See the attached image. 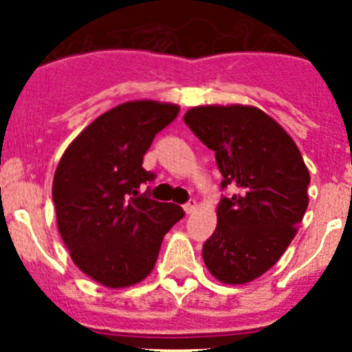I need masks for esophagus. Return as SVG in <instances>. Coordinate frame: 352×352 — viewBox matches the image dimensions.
Instances as JSON below:
<instances>
[{
	"label": "esophagus",
	"instance_id": "34e87169",
	"mask_svg": "<svg viewBox=\"0 0 352 352\" xmlns=\"http://www.w3.org/2000/svg\"><path fill=\"white\" fill-rule=\"evenodd\" d=\"M183 210H185L186 214L194 213V211L197 210V201H195V199H190V201H188V203H186L185 206H183Z\"/></svg>",
	"mask_w": 352,
	"mask_h": 352
}]
</instances>
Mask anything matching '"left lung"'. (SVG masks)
<instances>
[{"mask_svg":"<svg viewBox=\"0 0 352 352\" xmlns=\"http://www.w3.org/2000/svg\"><path fill=\"white\" fill-rule=\"evenodd\" d=\"M183 120L213 149L222 188L232 190L217 206L204 264L223 284L256 280L287 250L309 206L303 157L291 135L252 105H199Z\"/></svg>","mask_w":352,"mask_h":352,"instance_id":"left-lung-1","label":"left lung"}]
</instances>
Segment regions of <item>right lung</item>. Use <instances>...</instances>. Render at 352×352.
<instances>
[{
    "instance_id": "right-lung-1",
    "label": "right lung",
    "mask_w": 352,
    "mask_h": 352,
    "mask_svg": "<svg viewBox=\"0 0 352 352\" xmlns=\"http://www.w3.org/2000/svg\"><path fill=\"white\" fill-rule=\"evenodd\" d=\"M178 113L179 105L155 100L116 105L70 142L56 167L58 231L77 268L105 287L144 280L164 236L185 214L139 194L155 178L142 167L144 153Z\"/></svg>"
}]
</instances>
